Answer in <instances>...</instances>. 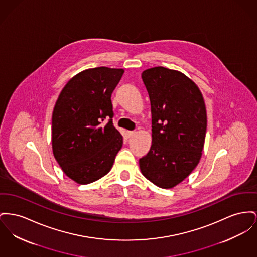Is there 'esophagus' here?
<instances>
[{
	"mask_svg": "<svg viewBox=\"0 0 257 257\" xmlns=\"http://www.w3.org/2000/svg\"><path fill=\"white\" fill-rule=\"evenodd\" d=\"M135 131H127V137L128 138H131V137L134 136L135 135Z\"/></svg>",
	"mask_w": 257,
	"mask_h": 257,
	"instance_id": "34e87169",
	"label": "esophagus"
}]
</instances>
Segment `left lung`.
Wrapping results in <instances>:
<instances>
[{
  "instance_id": "8db88e82",
  "label": "left lung",
  "mask_w": 257,
  "mask_h": 257,
  "mask_svg": "<svg viewBox=\"0 0 257 257\" xmlns=\"http://www.w3.org/2000/svg\"><path fill=\"white\" fill-rule=\"evenodd\" d=\"M151 106V150L139 160L142 174L161 188H173L196 168L204 149L207 111L196 83L164 67L142 74Z\"/></svg>"
}]
</instances>
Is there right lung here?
Masks as SVG:
<instances>
[{"mask_svg": "<svg viewBox=\"0 0 257 257\" xmlns=\"http://www.w3.org/2000/svg\"><path fill=\"white\" fill-rule=\"evenodd\" d=\"M123 73L107 67L84 70L67 82L54 106L53 155L66 176L79 184L106 176L123 145L110 100Z\"/></svg>", "mask_w": 257, "mask_h": 257, "instance_id": "add662e5", "label": "right lung"}]
</instances>
